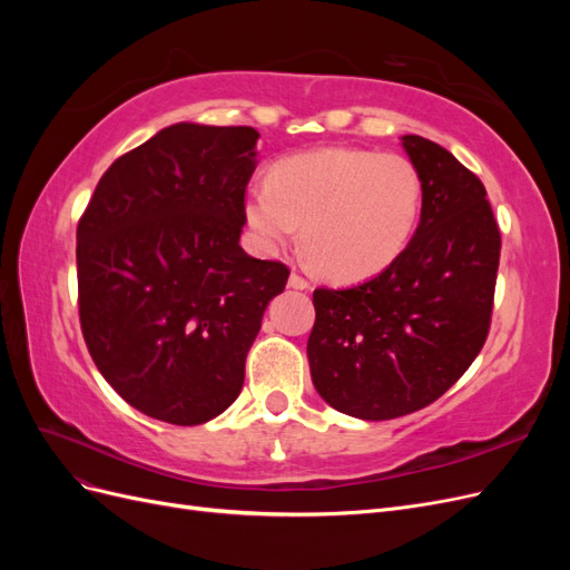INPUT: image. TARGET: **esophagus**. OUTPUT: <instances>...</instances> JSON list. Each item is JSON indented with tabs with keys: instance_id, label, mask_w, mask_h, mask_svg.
Masks as SVG:
<instances>
[{
	"instance_id": "esophagus-1",
	"label": "esophagus",
	"mask_w": 570,
	"mask_h": 570,
	"mask_svg": "<svg viewBox=\"0 0 570 570\" xmlns=\"http://www.w3.org/2000/svg\"><path fill=\"white\" fill-rule=\"evenodd\" d=\"M289 287H295V289H308V281L304 278V275H299L297 271H292V275H289Z\"/></svg>"
}]
</instances>
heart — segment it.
I'll list each match as a JSON object with an SVG mask.
<instances>
[{"instance_id":"heart-1","label":"heart","mask_w":570,"mask_h":570,"mask_svg":"<svg viewBox=\"0 0 570 570\" xmlns=\"http://www.w3.org/2000/svg\"><path fill=\"white\" fill-rule=\"evenodd\" d=\"M423 185L402 154L331 147L273 164L252 183L245 218L266 252L297 237L331 281H361L404 252L421 216Z\"/></svg>"}]
</instances>
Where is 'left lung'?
<instances>
[{
  "mask_svg": "<svg viewBox=\"0 0 570 570\" xmlns=\"http://www.w3.org/2000/svg\"><path fill=\"white\" fill-rule=\"evenodd\" d=\"M423 185L421 223L375 278L314 292V387L364 421L419 411L469 371L490 333L499 237L485 185L452 151L404 135Z\"/></svg>",
  "mask_w": 570,
  "mask_h": 570,
  "instance_id": "left-lung-1",
  "label": "left lung"
}]
</instances>
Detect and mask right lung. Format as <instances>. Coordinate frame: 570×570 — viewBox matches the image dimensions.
Listing matches in <instances>:
<instances>
[{"label": "right lung", "instance_id": "obj_1", "mask_svg": "<svg viewBox=\"0 0 570 570\" xmlns=\"http://www.w3.org/2000/svg\"><path fill=\"white\" fill-rule=\"evenodd\" d=\"M249 126L176 124L118 157L78 220V314L107 383L147 416L226 411L289 268L239 247Z\"/></svg>", "mask_w": 570, "mask_h": 570}]
</instances>
